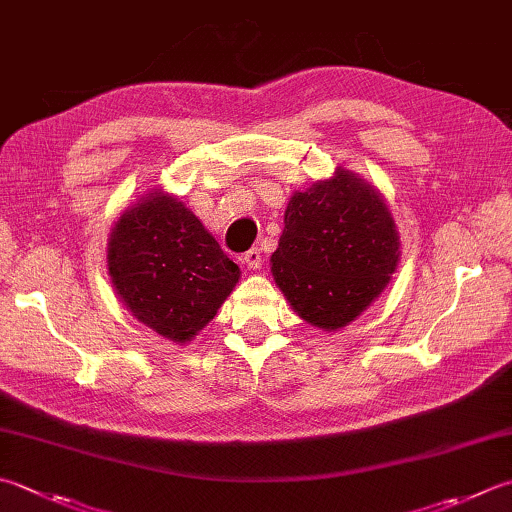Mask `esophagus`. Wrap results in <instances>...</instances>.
Masks as SVG:
<instances>
[{
  "instance_id": "34e87169",
  "label": "esophagus",
  "mask_w": 512,
  "mask_h": 512,
  "mask_svg": "<svg viewBox=\"0 0 512 512\" xmlns=\"http://www.w3.org/2000/svg\"><path fill=\"white\" fill-rule=\"evenodd\" d=\"M243 263L247 265V269L263 267V254H260V249H249V252L243 256Z\"/></svg>"
}]
</instances>
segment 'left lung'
Instances as JSON below:
<instances>
[{
	"mask_svg": "<svg viewBox=\"0 0 512 512\" xmlns=\"http://www.w3.org/2000/svg\"><path fill=\"white\" fill-rule=\"evenodd\" d=\"M399 249L397 223L379 189L336 167L330 178L289 196L269 265L292 310L312 327L336 332L388 287Z\"/></svg>",
	"mask_w": 512,
	"mask_h": 512,
	"instance_id": "1",
	"label": "left lung"
}]
</instances>
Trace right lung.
Instances as JSON below:
<instances>
[{
    "label": "right lung",
    "mask_w": 512,
    "mask_h": 512,
    "mask_svg": "<svg viewBox=\"0 0 512 512\" xmlns=\"http://www.w3.org/2000/svg\"><path fill=\"white\" fill-rule=\"evenodd\" d=\"M106 267L131 316L176 345L218 314L240 278L194 211L165 189L124 207L106 243Z\"/></svg>",
    "instance_id": "add662e5"
}]
</instances>
